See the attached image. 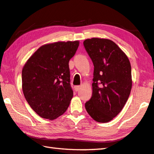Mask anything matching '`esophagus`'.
I'll use <instances>...</instances> for the list:
<instances>
[{"mask_svg":"<svg viewBox=\"0 0 154 154\" xmlns=\"http://www.w3.org/2000/svg\"><path fill=\"white\" fill-rule=\"evenodd\" d=\"M80 86H75V91H79L80 89Z\"/></svg>","mask_w":154,"mask_h":154,"instance_id":"34e87169","label":"esophagus"}]
</instances>
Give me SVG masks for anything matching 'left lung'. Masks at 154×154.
Wrapping results in <instances>:
<instances>
[{
	"instance_id": "obj_1",
	"label": "left lung",
	"mask_w": 154,
	"mask_h": 154,
	"mask_svg": "<svg viewBox=\"0 0 154 154\" xmlns=\"http://www.w3.org/2000/svg\"><path fill=\"white\" fill-rule=\"evenodd\" d=\"M83 44L94 65L93 94L85 108L97 122H108L121 112L130 95V61L111 40L93 38Z\"/></svg>"
}]
</instances>
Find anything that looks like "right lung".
Wrapping results in <instances>:
<instances>
[{"label":"right lung","mask_w":154,"mask_h":154,"mask_svg":"<svg viewBox=\"0 0 154 154\" xmlns=\"http://www.w3.org/2000/svg\"><path fill=\"white\" fill-rule=\"evenodd\" d=\"M79 41L57 42L40 47L22 69V90L32 109L45 119L64 114L73 97L69 61Z\"/></svg>","instance_id":"1"}]
</instances>
